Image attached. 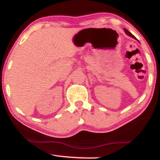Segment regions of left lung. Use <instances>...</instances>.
Masks as SVG:
<instances>
[{
	"label": "left lung",
	"mask_w": 160,
	"mask_h": 160,
	"mask_svg": "<svg viewBox=\"0 0 160 160\" xmlns=\"http://www.w3.org/2000/svg\"><path fill=\"white\" fill-rule=\"evenodd\" d=\"M124 32H126V34H128V36H130V37H132V38H135V39H136V38H135V37L132 34H131V32H128V31L127 30V29L124 28Z\"/></svg>",
	"instance_id": "left-lung-1"
}]
</instances>
